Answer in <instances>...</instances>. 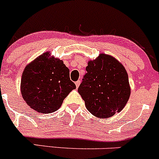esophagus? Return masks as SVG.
<instances>
[{"label": "esophagus", "instance_id": "esophagus-1", "mask_svg": "<svg viewBox=\"0 0 159 159\" xmlns=\"http://www.w3.org/2000/svg\"><path fill=\"white\" fill-rule=\"evenodd\" d=\"M80 83H81L80 80H78L75 82V86H76V88H78L79 86H80Z\"/></svg>", "mask_w": 159, "mask_h": 159}]
</instances>
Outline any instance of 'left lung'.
Masks as SVG:
<instances>
[{
    "label": "left lung",
    "instance_id": "left-lung-1",
    "mask_svg": "<svg viewBox=\"0 0 159 159\" xmlns=\"http://www.w3.org/2000/svg\"><path fill=\"white\" fill-rule=\"evenodd\" d=\"M78 88L87 109L96 117L106 119L122 111L130 96L128 74L112 56L101 54L90 61Z\"/></svg>",
    "mask_w": 159,
    "mask_h": 159
}]
</instances>
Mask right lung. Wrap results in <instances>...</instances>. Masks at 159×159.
Segmentation results:
<instances>
[{"mask_svg":"<svg viewBox=\"0 0 159 159\" xmlns=\"http://www.w3.org/2000/svg\"><path fill=\"white\" fill-rule=\"evenodd\" d=\"M75 85L69 69L61 60L43 53L25 66L21 80V93L30 108L40 113L54 112Z\"/></svg>","mask_w":159,"mask_h":159,"instance_id":"add662e5","label":"right lung"}]
</instances>
